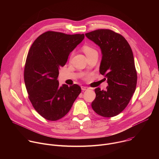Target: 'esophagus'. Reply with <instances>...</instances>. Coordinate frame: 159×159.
Masks as SVG:
<instances>
[{
    "label": "esophagus",
    "mask_w": 159,
    "mask_h": 159,
    "mask_svg": "<svg viewBox=\"0 0 159 159\" xmlns=\"http://www.w3.org/2000/svg\"><path fill=\"white\" fill-rule=\"evenodd\" d=\"M81 89H82V90H87L89 89V87H84V86H82V87H81Z\"/></svg>",
    "instance_id": "1"
}]
</instances>
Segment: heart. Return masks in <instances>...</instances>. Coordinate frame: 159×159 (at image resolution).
Returning <instances> with one entry per match:
<instances>
[{"label":"heart","instance_id":"1","mask_svg":"<svg viewBox=\"0 0 159 159\" xmlns=\"http://www.w3.org/2000/svg\"><path fill=\"white\" fill-rule=\"evenodd\" d=\"M83 50L84 52V53H85L86 55L91 53L94 52H96V50L94 49H93V48H91L90 47H89V46H84L83 47Z\"/></svg>","mask_w":159,"mask_h":159}]
</instances>
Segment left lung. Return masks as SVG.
Here are the masks:
<instances>
[{"instance_id": "1", "label": "left lung", "mask_w": 159, "mask_h": 159, "mask_svg": "<svg viewBox=\"0 0 159 159\" xmlns=\"http://www.w3.org/2000/svg\"><path fill=\"white\" fill-rule=\"evenodd\" d=\"M85 34L101 48L99 72L108 84L105 90L95 89L96 97L92 107L103 117L115 116L127 106L137 86L131 48L123 36L110 30H98Z\"/></svg>"}]
</instances>
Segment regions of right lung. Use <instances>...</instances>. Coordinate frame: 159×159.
<instances>
[{
	"label": "right lung",
	"instance_id": "add662e5",
	"mask_svg": "<svg viewBox=\"0 0 159 159\" xmlns=\"http://www.w3.org/2000/svg\"><path fill=\"white\" fill-rule=\"evenodd\" d=\"M84 39V34L47 31L31 45L25 68V85L33 106L47 120L65 116L81 93L79 85L60 86L57 79L60 68Z\"/></svg>",
	"mask_w": 159,
	"mask_h": 159
}]
</instances>
